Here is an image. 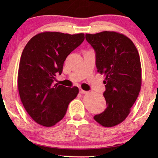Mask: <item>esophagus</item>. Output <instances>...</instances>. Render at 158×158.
<instances>
[{
    "label": "esophagus",
    "instance_id": "obj_1",
    "mask_svg": "<svg viewBox=\"0 0 158 158\" xmlns=\"http://www.w3.org/2000/svg\"><path fill=\"white\" fill-rule=\"evenodd\" d=\"M80 93H81V94H87L88 91H86V90H84L83 89H81V90H80Z\"/></svg>",
    "mask_w": 158,
    "mask_h": 158
}]
</instances>
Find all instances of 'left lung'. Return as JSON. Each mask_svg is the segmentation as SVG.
Returning <instances> with one entry per match:
<instances>
[{"mask_svg":"<svg viewBox=\"0 0 158 158\" xmlns=\"http://www.w3.org/2000/svg\"><path fill=\"white\" fill-rule=\"evenodd\" d=\"M85 39L96 52L98 72L106 77L107 107L94 118L103 127H114L127 117L141 89L139 53L132 41L118 32L86 34Z\"/></svg>","mask_w":158,"mask_h":158,"instance_id":"obj_1","label":"left lung"}]
</instances>
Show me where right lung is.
<instances>
[{
	"label": "right lung",
	"mask_w": 158,
	"mask_h": 158,
	"mask_svg": "<svg viewBox=\"0 0 158 158\" xmlns=\"http://www.w3.org/2000/svg\"><path fill=\"white\" fill-rule=\"evenodd\" d=\"M84 34L45 31L36 34L26 45L21 56L18 88L23 107L34 122L52 127L65 115L68 105L76 98L78 88L54 84L61 75L71 52L83 42Z\"/></svg>",
	"instance_id": "add662e5"
}]
</instances>
